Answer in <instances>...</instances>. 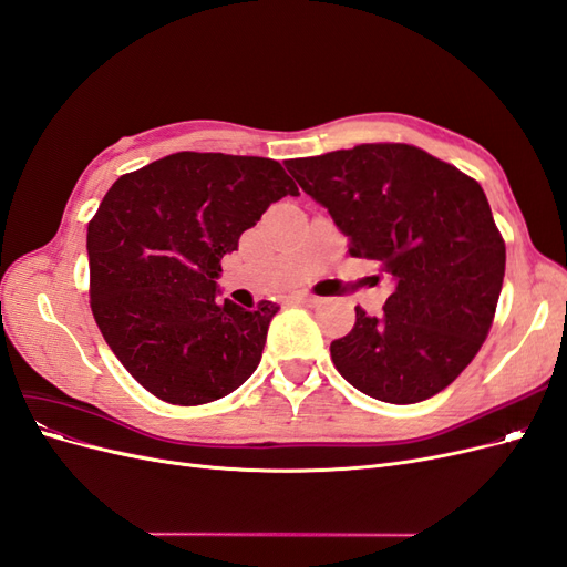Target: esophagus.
<instances>
[{
  "label": "esophagus",
  "instance_id": "obj_1",
  "mask_svg": "<svg viewBox=\"0 0 567 567\" xmlns=\"http://www.w3.org/2000/svg\"><path fill=\"white\" fill-rule=\"evenodd\" d=\"M290 302H296V305H307V307H315V305H319V302H321V298H319V296H312V293H296V296H290Z\"/></svg>",
  "mask_w": 567,
  "mask_h": 567
}]
</instances>
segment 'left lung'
<instances>
[{
	"label": "left lung",
	"instance_id": "1",
	"mask_svg": "<svg viewBox=\"0 0 567 567\" xmlns=\"http://www.w3.org/2000/svg\"><path fill=\"white\" fill-rule=\"evenodd\" d=\"M331 213L350 255L379 262L392 293L379 317L354 307L331 342L342 379L373 400L414 404L466 369L489 333L506 246L473 177L409 144H359L288 161Z\"/></svg>",
	"mask_w": 567,
	"mask_h": 567
}]
</instances>
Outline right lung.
Here are the masks:
<instances>
[{
	"mask_svg": "<svg viewBox=\"0 0 567 567\" xmlns=\"http://www.w3.org/2000/svg\"><path fill=\"white\" fill-rule=\"evenodd\" d=\"M284 196L281 163L182 151L120 177L87 227L90 305L132 379L196 406L244 385L279 307L219 305L221 257Z\"/></svg>",
	"mask_w": 567,
	"mask_h": 567,
	"instance_id": "obj_1",
	"label": "right lung"
}]
</instances>
